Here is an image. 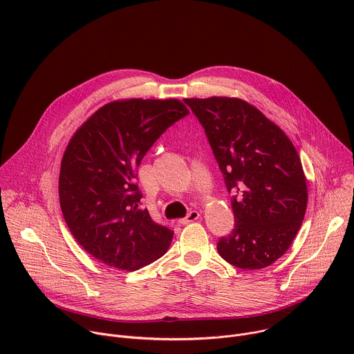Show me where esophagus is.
Listing matches in <instances>:
<instances>
[{
    "label": "esophagus",
    "instance_id": "34e87169",
    "mask_svg": "<svg viewBox=\"0 0 354 354\" xmlns=\"http://www.w3.org/2000/svg\"><path fill=\"white\" fill-rule=\"evenodd\" d=\"M198 217H200V213H198V212H194V210H193V212H189V213H187V216H186L185 218H180V220H179L178 223H179V224H187V223L196 221V220H197Z\"/></svg>",
    "mask_w": 354,
    "mask_h": 354
}]
</instances>
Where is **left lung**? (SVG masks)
I'll return each mask as SVG.
<instances>
[{
  "label": "left lung",
  "instance_id": "8db88e82",
  "mask_svg": "<svg viewBox=\"0 0 354 354\" xmlns=\"http://www.w3.org/2000/svg\"><path fill=\"white\" fill-rule=\"evenodd\" d=\"M203 126L224 176L235 224L217 243L239 269H263L294 241L307 210V180L290 138L242 99H183Z\"/></svg>",
  "mask_w": 354,
  "mask_h": 354
}]
</instances>
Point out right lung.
I'll list each match as a JSON object with an SVG mask.
<instances>
[{"label":"right lung","instance_id":"add662e5","mask_svg":"<svg viewBox=\"0 0 354 354\" xmlns=\"http://www.w3.org/2000/svg\"><path fill=\"white\" fill-rule=\"evenodd\" d=\"M187 115L178 99L115 100L70 140L59 179L60 207L68 230L95 259L133 272L167 254L174 231L141 207L136 178L147 151Z\"/></svg>","mask_w":354,"mask_h":354}]
</instances>
